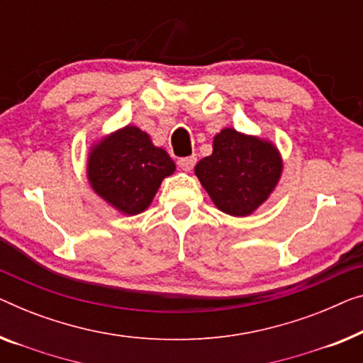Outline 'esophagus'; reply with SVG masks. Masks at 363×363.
I'll return each mask as SVG.
<instances>
[{"instance_id":"obj_1","label":"esophagus","mask_w":363,"mask_h":363,"mask_svg":"<svg viewBox=\"0 0 363 363\" xmlns=\"http://www.w3.org/2000/svg\"><path fill=\"white\" fill-rule=\"evenodd\" d=\"M196 161H197L196 156H187V158H181L177 161V164H179L184 171H191L192 167L196 166Z\"/></svg>"}]
</instances>
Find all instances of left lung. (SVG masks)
Wrapping results in <instances>:
<instances>
[{
    "label": "left lung",
    "mask_w": 363,
    "mask_h": 363,
    "mask_svg": "<svg viewBox=\"0 0 363 363\" xmlns=\"http://www.w3.org/2000/svg\"><path fill=\"white\" fill-rule=\"evenodd\" d=\"M282 172L272 145L225 128L213 140V153L200 160L196 174L221 212L246 216L269 197Z\"/></svg>",
    "instance_id": "8db88e82"
}]
</instances>
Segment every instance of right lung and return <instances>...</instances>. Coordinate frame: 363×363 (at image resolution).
Wrapping results in <instances>:
<instances>
[{
    "label": "right lung",
    "mask_w": 363,
    "mask_h": 363,
    "mask_svg": "<svg viewBox=\"0 0 363 363\" xmlns=\"http://www.w3.org/2000/svg\"><path fill=\"white\" fill-rule=\"evenodd\" d=\"M174 169L171 156L156 148L148 133L130 125L102 140L88 161L94 191L127 215L143 212L161 181Z\"/></svg>",
    "instance_id": "add662e5"
}]
</instances>
